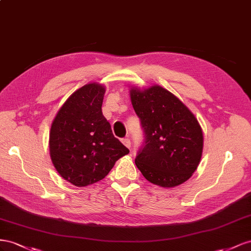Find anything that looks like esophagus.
<instances>
[{"label": "esophagus", "instance_id": "obj_1", "mask_svg": "<svg viewBox=\"0 0 251 251\" xmlns=\"http://www.w3.org/2000/svg\"><path fill=\"white\" fill-rule=\"evenodd\" d=\"M122 143L127 147V148H130L131 147V142L129 140V138H124L122 139Z\"/></svg>", "mask_w": 251, "mask_h": 251}]
</instances>
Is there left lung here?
<instances>
[{"label": "left lung", "mask_w": 251, "mask_h": 251, "mask_svg": "<svg viewBox=\"0 0 251 251\" xmlns=\"http://www.w3.org/2000/svg\"><path fill=\"white\" fill-rule=\"evenodd\" d=\"M130 98L144 134L135 165L146 180L162 187H175L187 181L198 168L203 151L198 120L161 86L133 88Z\"/></svg>", "instance_id": "1"}]
</instances>
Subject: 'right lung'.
Here are the masks:
<instances>
[{
  "label": "right lung",
  "instance_id": "obj_1",
  "mask_svg": "<svg viewBox=\"0 0 251 251\" xmlns=\"http://www.w3.org/2000/svg\"><path fill=\"white\" fill-rule=\"evenodd\" d=\"M105 88L92 83L75 91L61 107L49 135L50 156L62 177L77 187L102 180L129 152L114 137L102 112Z\"/></svg>",
  "mask_w": 251,
  "mask_h": 251
}]
</instances>
